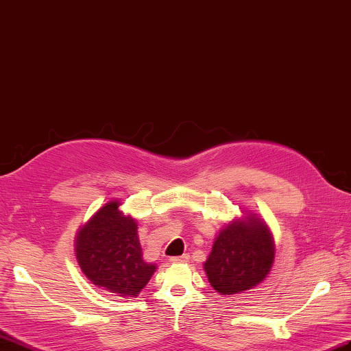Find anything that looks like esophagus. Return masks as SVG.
<instances>
[{
    "label": "esophagus",
    "mask_w": 351,
    "mask_h": 351,
    "mask_svg": "<svg viewBox=\"0 0 351 351\" xmlns=\"http://www.w3.org/2000/svg\"><path fill=\"white\" fill-rule=\"evenodd\" d=\"M172 263H186L190 260L189 254H182V256H176V257H170L169 258Z\"/></svg>",
    "instance_id": "esophagus-1"
}]
</instances>
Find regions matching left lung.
Segmentation results:
<instances>
[{
    "mask_svg": "<svg viewBox=\"0 0 351 351\" xmlns=\"http://www.w3.org/2000/svg\"><path fill=\"white\" fill-rule=\"evenodd\" d=\"M218 232L206 262L208 281L219 295H241L262 284L275 260V242L258 214L242 210Z\"/></svg>",
    "mask_w": 351,
    "mask_h": 351,
    "instance_id": "8db88e82",
    "label": "left lung"
}]
</instances>
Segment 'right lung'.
Returning <instances> with one entry per match:
<instances>
[{
    "label": "right lung",
    "instance_id": "add662e5",
    "mask_svg": "<svg viewBox=\"0 0 351 351\" xmlns=\"http://www.w3.org/2000/svg\"><path fill=\"white\" fill-rule=\"evenodd\" d=\"M112 199L79 227L75 254L86 278L119 298H136L157 266L142 258L137 221Z\"/></svg>",
    "mask_w": 351,
    "mask_h": 351
}]
</instances>
